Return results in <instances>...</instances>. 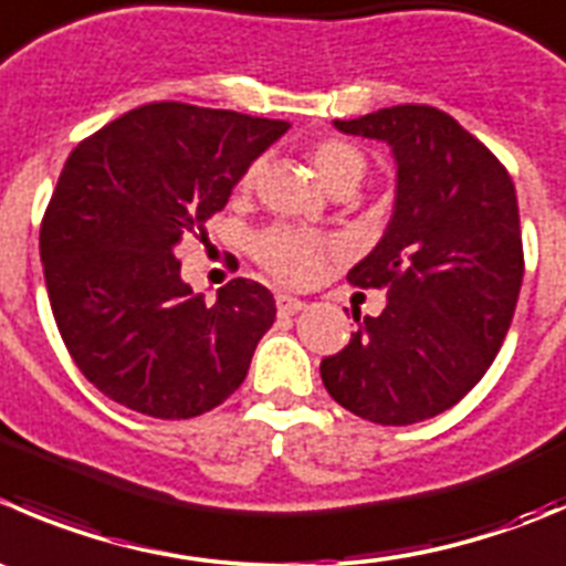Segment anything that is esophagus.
<instances>
[{
	"label": "esophagus",
	"instance_id": "obj_1",
	"mask_svg": "<svg viewBox=\"0 0 566 566\" xmlns=\"http://www.w3.org/2000/svg\"><path fill=\"white\" fill-rule=\"evenodd\" d=\"M276 310H279V315H298L301 310H306V304L301 298H293V295L279 293L276 295Z\"/></svg>",
	"mask_w": 566,
	"mask_h": 566
}]
</instances>
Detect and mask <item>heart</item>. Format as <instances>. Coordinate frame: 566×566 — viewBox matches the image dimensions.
<instances>
[{"mask_svg":"<svg viewBox=\"0 0 566 566\" xmlns=\"http://www.w3.org/2000/svg\"><path fill=\"white\" fill-rule=\"evenodd\" d=\"M312 166H315L317 177L323 179L328 190L343 188V185H359L361 177L367 174V157L365 151L356 149L348 140H337V137H323L312 146L310 151ZM262 174V160L249 163L238 179L240 193L254 190L256 179ZM337 243L323 234L306 232V229L290 227V223H273V227L260 229L251 238V254L254 260L265 268L271 276L282 279L290 284H304L321 273L323 262Z\"/></svg>","mask_w":566,"mask_h":566,"instance_id":"obj_1","label":"heart"}]
</instances>
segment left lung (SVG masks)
<instances>
[{
  "instance_id": "left-lung-1",
  "label": "left lung",
  "mask_w": 566,
  "mask_h": 566,
  "mask_svg": "<svg viewBox=\"0 0 566 566\" xmlns=\"http://www.w3.org/2000/svg\"><path fill=\"white\" fill-rule=\"evenodd\" d=\"M334 126L392 146L398 193L381 243L348 273L387 290V306L354 312L359 328L321 378L361 420L411 426L459 403L506 339L525 273L517 193L479 137L429 104Z\"/></svg>"
}]
</instances>
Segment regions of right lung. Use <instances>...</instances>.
<instances>
[{
  "mask_svg": "<svg viewBox=\"0 0 566 566\" xmlns=\"http://www.w3.org/2000/svg\"><path fill=\"white\" fill-rule=\"evenodd\" d=\"M284 132V120L155 102L69 155L41 221L43 279L71 359L109 400L188 420L243 384L276 321L271 290L240 276L207 304L177 251Z\"/></svg>",
  "mask_w": 566,
  "mask_h": 566,
  "instance_id": "add662e5",
  "label": "right lung"
}]
</instances>
